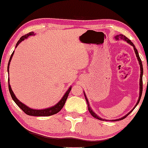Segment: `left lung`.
Returning a JSON list of instances; mask_svg holds the SVG:
<instances>
[{"label":"left lung","instance_id":"obj_1","mask_svg":"<svg viewBox=\"0 0 148 148\" xmlns=\"http://www.w3.org/2000/svg\"><path fill=\"white\" fill-rule=\"evenodd\" d=\"M114 38H115L116 40H119V38L120 39H122L124 40V41H126L127 43H129V45H131L132 46V47H134V52H135V54H136V56L137 57V59H138V61L139 63V65H140V83H139V85H140V87H139V89H140V91H139V97H138V101L136 103V106H134V108H133V109L132 110L130 111L129 112H128L127 114H125V115L124 116V117H121V118H119V119H112V120H110V121H119V120H121V119H124L125 117H127L128 115H129V114L131 113V112H132L133 110H134V109L136 107L138 104L139 101L140 100V98H141V96H142V92H143V64H142V61H141V59L140 58V56H139V54H138V50L136 49V48L135 47V46H134V45L133 44V42L132 41L130 40L129 39H128V38L126 37L125 36H124V35L122 34H120V35H117L116 36H114ZM84 97H85V99H86V101H87V106H88V110H89V112H90V114H92L94 117H95V118L99 119V120H102V121H108L107 120V119H103V118H101L100 117H99V116L96 114L95 112H94L92 110V108H91L90 107V105H89V101H88L87 98V96H86L85 93L84 92Z\"/></svg>","mask_w":148,"mask_h":148}]
</instances>
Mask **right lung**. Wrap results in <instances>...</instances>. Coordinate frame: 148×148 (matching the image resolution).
Returning a JSON list of instances; mask_svg holds the SVG:
<instances>
[{
  "instance_id": "add662e5",
  "label": "right lung",
  "mask_w": 148,
  "mask_h": 148,
  "mask_svg": "<svg viewBox=\"0 0 148 148\" xmlns=\"http://www.w3.org/2000/svg\"><path fill=\"white\" fill-rule=\"evenodd\" d=\"M35 36L34 32H33L32 31V32H30V33H29V34L25 35V36H23L22 37H21L20 39L19 40V41H18L17 43L16 44L15 48H16V47L19 45V43H20L21 42H22L24 40L26 39V38H28V37H29V36ZM14 51H13L12 54L10 58L9 62H8V73H9L10 64V61L12 60V58L13 54H14ZM8 85H9V91H10V95L12 96V98L13 101L15 102V103L16 104V105L19 106V107L20 108L21 110L24 111L26 114H29V115H31V116H36H36H37V117H40V116H42V117H46V116H50V115H52V114H56L57 112H59V111H60L61 109L63 108V107H64V104H65V103H66V99H67V98H68V96H69V92H71V88H72L71 87H70L69 88V89L66 91L65 94H64V95L63 96V97L61 98V100L59 101L57 103L55 104L54 106H53L50 108H47L39 109V110H37V109L31 108H29V106L25 105V104L23 103H21L20 101L18 100L17 98H16V96L14 95L13 91L12 90L11 86H10V79H8Z\"/></svg>"
}]
</instances>
